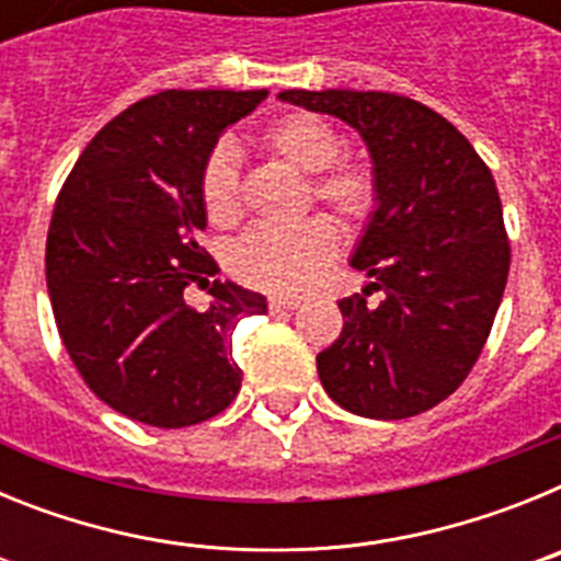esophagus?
Here are the masks:
<instances>
[{"instance_id":"1","label":"esophagus","mask_w":561,"mask_h":561,"mask_svg":"<svg viewBox=\"0 0 561 561\" xmlns=\"http://www.w3.org/2000/svg\"><path fill=\"white\" fill-rule=\"evenodd\" d=\"M300 300H289V297H270V311L280 314V311H295Z\"/></svg>"}]
</instances>
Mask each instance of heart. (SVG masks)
Wrapping results in <instances>:
<instances>
[{"label": "heart", "mask_w": 561, "mask_h": 561, "mask_svg": "<svg viewBox=\"0 0 561 561\" xmlns=\"http://www.w3.org/2000/svg\"><path fill=\"white\" fill-rule=\"evenodd\" d=\"M257 146L280 165L314 176L311 196L329 207L336 219L356 225L374 210V173L359 162L334 165L342 153V140L323 117L309 112L286 114L261 131ZM202 202L213 225L230 227L241 216L236 160L225 148L213 153L202 171ZM334 252V227L325 219H309L295 227H257L247 232L232 250L230 266L244 284L257 289L300 295L323 277Z\"/></svg>", "instance_id": "b5f03b06"}]
</instances>
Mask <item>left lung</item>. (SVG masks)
<instances>
[{
	"mask_svg": "<svg viewBox=\"0 0 561 561\" xmlns=\"http://www.w3.org/2000/svg\"><path fill=\"white\" fill-rule=\"evenodd\" d=\"M280 101L348 123L370 153L376 205L342 297V331L317 354L325 393L365 419H410L458 390L503 300L512 250L492 171L472 142L419 101L354 89H286ZM370 290H381L376 307Z\"/></svg>",
	"mask_w": 561,
	"mask_h": 561,
	"instance_id": "left-lung-1",
	"label": "left lung"
}]
</instances>
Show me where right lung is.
Wrapping results in <instances>:
<instances>
[{
  "instance_id": "add662e5",
  "label": "right lung",
  "mask_w": 561,
  "mask_h": 561,
  "mask_svg": "<svg viewBox=\"0 0 561 561\" xmlns=\"http://www.w3.org/2000/svg\"><path fill=\"white\" fill-rule=\"evenodd\" d=\"M266 89H168L95 134L64 182L47 232V291L64 348L89 390L121 415L180 430L219 415L241 390L232 331L266 297L213 280L210 304L185 289L219 264L202 171L221 134Z\"/></svg>"
}]
</instances>
